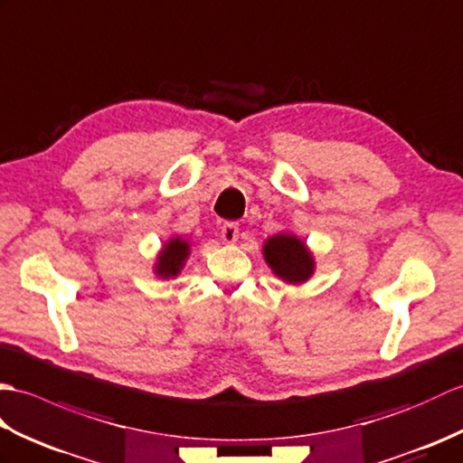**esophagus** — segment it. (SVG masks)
<instances>
[{
	"label": "esophagus",
	"mask_w": 463,
	"mask_h": 463,
	"mask_svg": "<svg viewBox=\"0 0 463 463\" xmlns=\"http://www.w3.org/2000/svg\"><path fill=\"white\" fill-rule=\"evenodd\" d=\"M238 235H240V223L228 222V223L222 225V240L225 243H235V241H238Z\"/></svg>",
	"instance_id": "obj_1"
}]
</instances>
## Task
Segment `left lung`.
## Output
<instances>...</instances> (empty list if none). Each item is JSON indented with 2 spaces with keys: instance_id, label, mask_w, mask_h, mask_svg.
<instances>
[{
  "instance_id": "1",
  "label": "left lung",
  "mask_w": 463,
  "mask_h": 463,
  "mask_svg": "<svg viewBox=\"0 0 463 463\" xmlns=\"http://www.w3.org/2000/svg\"><path fill=\"white\" fill-rule=\"evenodd\" d=\"M263 258L285 283L301 285L315 271L313 253L293 233H275L263 245Z\"/></svg>"
}]
</instances>
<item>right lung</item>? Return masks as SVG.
<instances>
[{
	"label": "right lung",
	"instance_id": "1",
	"mask_svg": "<svg viewBox=\"0 0 463 463\" xmlns=\"http://www.w3.org/2000/svg\"><path fill=\"white\" fill-rule=\"evenodd\" d=\"M190 255V243L182 238H172L164 243L162 251L156 258V265H154V271L162 279H170V277H176L184 263H186Z\"/></svg>",
	"mask_w": 463,
	"mask_h": 463
}]
</instances>
